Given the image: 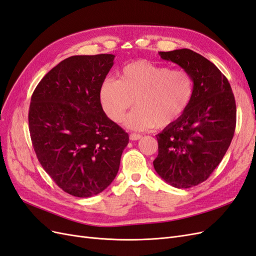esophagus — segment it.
Listing matches in <instances>:
<instances>
[{"instance_id":"34e87169","label":"esophagus","mask_w":256,"mask_h":256,"mask_svg":"<svg viewBox=\"0 0 256 256\" xmlns=\"http://www.w3.org/2000/svg\"><path fill=\"white\" fill-rule=\"evenodd\" d=\"M142 138V135L140 134H136V133H132L130 135V140H140Z\"/></svg>"}]
</instances>
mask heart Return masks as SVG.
Here are the masks:
<instances>
[{
    "label": "heart",
    "mask_w": 256,
    "mask_h": 256,
    "mask_svg": "<svg viewBox=\"0 0 256 256\" xmlns=\"http://www.w3.org/2000/svg\"><path fill=\"white\" fill-rule=\"evenodd\" d=\"M194 79L184 70H172L144 60L124 66L119 79H107L100 88V102L116 123L123 121L134 100L137 108L126 119L128 128L144 130L166 128L191 104Z\"/></svg>",
    "instance_id": "obj_1"
}]
</instances>
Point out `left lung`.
<instances>
[{"mask_svg": "<svg viewBox=\"0 0 256 256\" xmlns=\"http://www.w3.org/2000/svg\"><path fill=\"white\" fill-rule=\"evenodd\" d=\"M194 79V96L186 112L156 135V172L167 184L188 188L209 178L232 142L236 102L230 84L216 65L190 49L160 51Z\"/></svg>", "mask_w": 256, "mask_h": 256, "instance_id": "8db88e82", "label": "left lung"}]
</instances>
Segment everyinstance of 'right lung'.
<instances>
[{"label": "right lung", "mask_w": 256, "mask_h": 256, "mask_svg": "<svg viewBox=\"0 0 256 256\" xmlns=\"http://www.w3.org/2000/svg\"><path fill=\"white\" fill-rule=\"evenodd\" d=\"M114 54L72 56L44 76L32 94L28 130L40 165L76 197L98 195L119 170L128 134L106 116L100 88Z\"/></svg>", "instance_id": "right-lung-1"}]
</instances>
